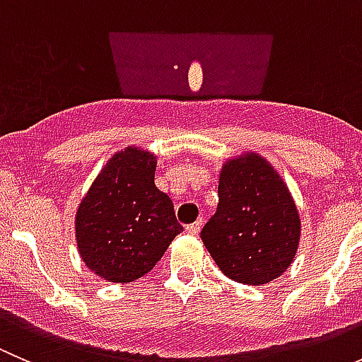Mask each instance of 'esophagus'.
<instances>
[{"mask_svg":"<svg viewBox=\"0 0 362 362\" xmlns=\"http://www.w3.org/2000/svg\"><path fill=\"white\" fill-rule=\"evenodd\" d=\"M202 228H203V218H198L194 224H189L187 228H185V233H189V235H198V233L202 231Z\"/></svg>","mask_w":362,"mask_h":362,"instance_id":"1","label":"esophagus"}]
</instances>
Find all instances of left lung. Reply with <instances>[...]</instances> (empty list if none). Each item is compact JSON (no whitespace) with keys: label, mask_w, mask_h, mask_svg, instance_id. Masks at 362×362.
I'll return each instance as SVG.
<instances>
[{"label":"left lung","mask_w":362,"mask_h":362,"mask_svg":"<svg viewBox=\"0 0 362 362\" xmlns=\"http://www.w3.org/2000/svg\"><path fill=\"white\" fill-rule=\"evenodd\" d=\"M299 238L298 206L272 163L254 151L226 159L217 211L202 231L218 269L238 284L264 286L293 264Z\"/></svg>","instance_id":"1"}]
</instances>
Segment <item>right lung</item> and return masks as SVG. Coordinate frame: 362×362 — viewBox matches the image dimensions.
<instances>
[{"mask_svg": "<svg viewBox=\"0 0 362 362\" xmlns=\"http://www.w3.org/2000/svg\"><path fill=\"white\" fill-rule=\"evenodd\" d=\"M158 158L141 147L115 152L76 208L75 240L87 268L113 284L151 272L182 231L154 184Z\"/></svg>", "mask_w": 362, "mask_h": 362, "instance_id": "obj_1", "label": "right lung"}]
</instances>
